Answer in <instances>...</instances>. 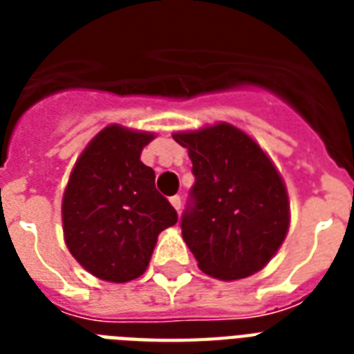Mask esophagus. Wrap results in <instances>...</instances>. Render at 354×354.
<instances>
[{"instance_id": "1", "label": "esophagus", "mask_w": 354, "mask_h": 354, "mask_svg": "<svg viewBox=\"0 0 354 354\" xmlns=\"http://www.w3.org/2000/svg\"><path fill=\"white\" fill-rule=\"evenodd\" d=\"M171 204H172V207H174V209L176 211H180L182 209V198H180V196H171Z\"/></svg>"}]
</instances>
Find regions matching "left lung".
<instances>
[{
  "mask_svg": "<svg viewBox=\"0 0 354 354\" xmlns=\"http://www.w3.org/2000/svg\"><path fill=\"white\" fill-rule=\"evenodd\" d=\"M172 138L193 161L194 185L180 224L200 270L224 281L259 272L290 224L288 194L272 160L227 122Z\"/></svg>",
  "mask_w": 354,
  "mask_h": 354,
  "instance_id": "left-lung-1",
  "label": "left lung"
}]
</instances>
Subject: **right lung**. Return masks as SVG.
<instances>
[{"mask_svg":"<svg viewBox=\"0 0 354 354\" xmlns=\"http://www.w3.org/2000/svg\"><path fill=\"white\" fill-rule=\"evenodd\" d=\"M154 133L110 124L75 163L62 200L69 252L90 274L127 283L143 274L176 209L156 191L154 171L141 158Z\"/></svg>","mask_w":354,"mask_h":354,"instance_id":"right-lung-1","label":"right lung"}]
</instances>
